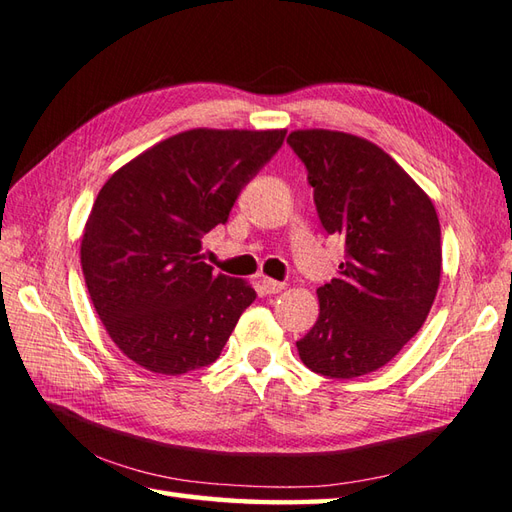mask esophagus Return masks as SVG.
<instances>
[{
    "mask_svg": "<svg viewBox=\"0 0 512 512\" xmlns=\"http://www.w3.org/2000/svg\"><path fill=\"white\" fill-rule=\"evenodd\" d=\"M262 288H264L266 295H277V292H281V290L286 288V284H281V281H275V279H270V277H264L262 279Z\"/></svg>",
    "mask_w": 512,
    "mask_h": 512,
    "instance_id": "34e87169",
    "label": "esophagus"
}]
</instances>
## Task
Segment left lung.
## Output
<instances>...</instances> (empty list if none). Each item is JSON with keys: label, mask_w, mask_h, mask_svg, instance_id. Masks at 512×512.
Instances as JSON below:
<instances>
[{"label": "left lung", "mask_w": 512, "mask_h": 512, "mask_svg": "<svg viewBox=\"0 0 512 512\" xmlns=\"http://www.w3.org/2000/svg\"><path fill=\"white\" fill-rule=\"evenodd\" d=\"M288 143L308 169L323 228L345 239L339 277L317 290L319 319L297 350L317 374L365 376L427 321L442 273L436 206L367 138L295 129Z\"/></svg>", "instance_id": "obj_1"}]
</instances>
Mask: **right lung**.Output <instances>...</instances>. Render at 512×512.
Listing matches in <instances>:
<instances>
[{"label":"right lung","instance_id":"obj_1","mask_svg":"<svg viewBox=\"0 0 512 512\" xmlns=\"http://www.w3.org/2000/svg\"><path fill=\"white\" fill-rule=\"evenodd\" d=\"M286 129L198 127L160 140L103 184L81 237L94 310L129 361L180 376L220 356L255 301L246 279L204 262L202 237L228 220Z\"/></svg>","mask_w":512,"mask_h":512}]
</instances>
